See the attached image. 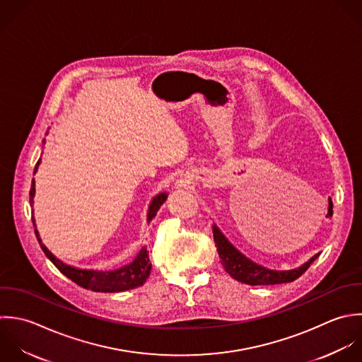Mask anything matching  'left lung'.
Listing matches in <instances>:
<instances>
[{"label": "left lung", "instance_id": "left-lung-1", "mask_svg": "<svg viewBox=\"0 0 362 362\" xmlns=\"http://www.w3.org/2000/svg\"><path fill=\"white\" fill-rule=\"evenodd\" d=\"M213 235H214V243L217 247L221 265L226 269V272L230 274L233 279L251 286L279 285V284L293 282L300 275H303L308 271V268L315 262V259L320 255V254H316L299 268L289 269V271H274L262 265H258L257 262L247 258L243 252H240L226 238V235L220 231V228L216 224H213Z\"/></svg>", "mask_w": 362, "mask_h": 362}]
</instances>
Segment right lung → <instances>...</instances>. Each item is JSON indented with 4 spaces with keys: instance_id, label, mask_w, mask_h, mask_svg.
I'll return each instance as SVG.
<instances>
[{
    "instance_id": "1",
    "label": "right lung",
    "mask_w": 362,
    "mask_h": 362,
    "mask_svg": "<svg viewBox=\"0 0 362 362\" xmlns=\"http://www.w3.org/2000/svg\"><path fill=\"white\" fill-rule=\"evenodd\" d=\"M45 142V139H43ZM40 163V159L37 160L33 173H36L37 166ZM33 196H35V180H32V186H30V192H29V202L30 206H33ZM168 199V193H159L156 194L149 207H148V216H146V221L151 223V220L156 216L158 210L160 209V206L166 202ZM32 223L35 227V234L36 238L40 244L42 251L45 252V255L52 261V264L69 279H71L74 284H77L78 286L93 291V292H104V293H114V292H124V291H129L138 286H142L149 274H151V267L152 264L149 262V255L146 251V247H142L141 251L138 252V255L132 259V262L118 268V269H112V271H95V269H80L76 267H70L67 264H63L60 259H57L43 244L42 240L39 237V233L36 230V224H35V217H32Z\"/></svg>"
}]
</instances>
